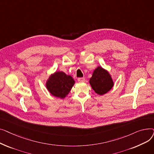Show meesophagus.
Wrapping results in <instances>:
<instances>
[{"label":"esophagus","mask_w":154,"mask_h":154,"mask_svg":"<svg viewBox=\"0 0 154 154\" xmlns=\"http://www.w3.org/2000/svg\"><path fill=\"white\" fill-rule=\"evenodd\" d=\"M77 80H78L79 82H84L85 79L84 77H79V78L77 79Z\"/></svg>","instance_id":"34e87169"}]
</instances>
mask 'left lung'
<instances>
[{"instance_id":"obj_1","label":"left lung","mask_w":154,"mask_h":154,"mask_svg":"<svg viewBox=\"0 0 154 154\" xmlns=\"http://www.w3.org/2000/svg\"><path fill=\"white\" fill-rule=\"evenodd\" d=\"M89 82L94 91L99 95L106 94L114 85L109 73L101 67L95 69Z\"/></svg>"}]
</instances>
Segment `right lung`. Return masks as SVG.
Returning <instances> with one entry per match:
<instances>
[{
    "label": "right lung",
    "instance_id": "1",
    "mask_svg": "<svg viewBox=\"0 0 154 154\" xmlns=\"http://www.w3.org/2000/svg\"><path fill=\"white\" fill-rule=\"evenodd\" d=\"M74 83V79L70 75L63 72H56L48 79L46 87L52 95L63 99L69 93Z\"/></svg>",
    "mask_w": 154,
    "mask_h": 154
}]
</instances>
